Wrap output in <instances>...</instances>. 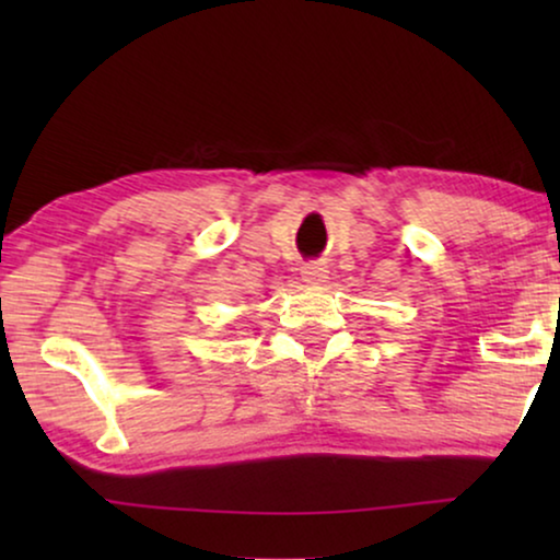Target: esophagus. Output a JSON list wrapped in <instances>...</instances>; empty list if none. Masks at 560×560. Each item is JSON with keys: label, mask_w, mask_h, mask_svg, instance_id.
<instances>
[{"label": "esophagus", "mask_w": 560, "mask_h": 560, "mask_svg": "<svg viewBox=\"0 0 560 560\" xmlns=\"http://www.w3.org/2000/svg\"><path fill=\"white\" fill-rule=\"evenodd\" d=\"M326 272L328 270H326L324 262H311V265L303 267V280L316 285V282H326Z\"/></svg>", "instance_id": "obj_1"}]
</instances>
